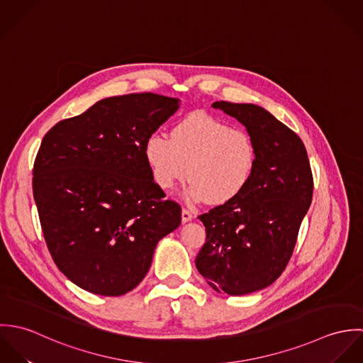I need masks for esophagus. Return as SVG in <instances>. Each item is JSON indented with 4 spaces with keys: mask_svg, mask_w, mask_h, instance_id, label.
<instances>
[{
    "mask_svg": "<svg viewBox=\"0 0 363 363\" xmlns=\"http://www.w3.org/2000/svg\"><path fill=\"white\" fill-rule=\"evenodd\" d=\"M191 219H193V213H191L189 209L183 208V209H182V220H183V223H186V222H189V220H191Z\"/></svg>",
    "mask_w": 363,
    "mask_h": 363,
    "instance_id": "1",
    "label": "esophagus"
}]
</instances>
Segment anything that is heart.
Listing matches in <instances>:
<instances>
[{"instance_id":"b5f03b06","label":"heart","mask_w":363,"mask_h":363,"mask_svg":"<svg viewBox=\"0 0 363 363\" xmlns=\"http://www.w3.org/2000/svg\"><path fill=\"white\" fill-rule=\"evenodd\" d=\"M145 159L159 189L170 190L189 174L190 200L225 204L252 182L257 147L247 131L194 113L173 127L170 140L152 134L145 143Z\"/></svg>"}]
</instances>
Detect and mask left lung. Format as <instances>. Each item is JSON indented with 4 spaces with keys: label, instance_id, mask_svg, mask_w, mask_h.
<instances>
[{
    "label": "left lung",
    "instance_id": "1",
    "mask_svg": "<svg viewBox=\"0 0 363 363\" xmlns=\"http://www.w3.org/2000/svg\"><path fill=\"white\" fill-rule=\"evenodd\" d=\"M240 121L257 147L252 182L235 200L200 215L207 230L196 267L216 292L247 295L285 269L311 207L313 176L302 140L252 104L215 102Z\"/></svg>",
    "mask_w": 363,
    "mask_h": 363
}]
</instances>
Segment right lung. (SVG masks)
Here are the masks:
<instances>
[{"label": "right lung", "instance_id": "right-lung-1", "mask_svg": "<svg viewBox=\"0 0 363 363\" xmlns=\"http://www.w3.org/2000/svg\"><path fill=\"white\" fill-rule=\"evenodd\" d=\"M179 102L151 92L106 98L42 141L33 197L45 240L58 269L91 294L133 291L182 222L145 159L147 140Z\"/></svg>", "mask_w": 363, "mask_h": 363}]
</instances>
